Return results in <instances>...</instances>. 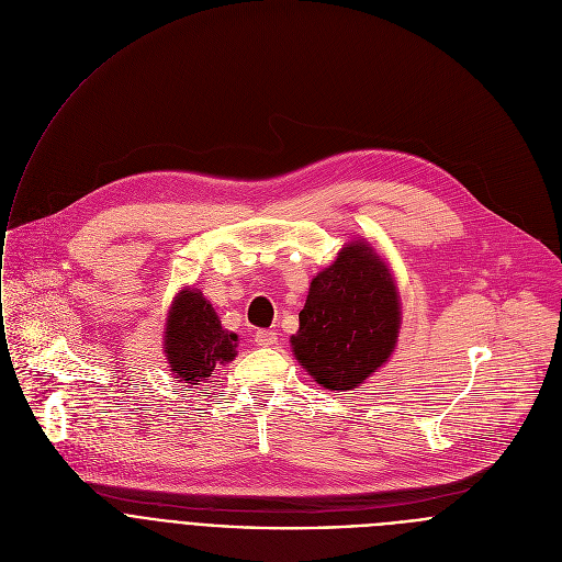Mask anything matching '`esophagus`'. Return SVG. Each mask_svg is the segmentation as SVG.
<instances>
[{"mask_svg":"<svg viewBox=\"0 0 562 562\" xmlns=\"http://www.w3.org/2000/svg\"><path fill=\"white\" fill-rule=\"evenodd\" d=\"M254 340L258 347H273L278 342V334L271 329H260V331H256Z\"/></svg>","mask_w":562,"mask_h":562,"instance_id":"34e87169","label":"esophagus"}]
</instances>
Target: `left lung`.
<instances>
[{"label": "left lung", "instance_id": "left-lung-1", "mask_svg": "<svg viewBox=\"0 0 562 562\" xmlns=\"http://www.w3.org/2000/svg\"><path fill=\"white\" fill-rule=\"evenodd\" d=\"M397 329V289L386 265L369 245L351 243L313 278L291 345L317 384L347 391L386 362Z\"/></svg>", "mask_w": 562, "mask_h": 562}]
</instances>
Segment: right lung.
<instances>
[{"label":"right lung","mask_w":562,"mask_h":562,"mask_svg":"<svg viewBox=\"0 0 562 562\" xmlns=\"http://www.w3.org/2000/svg\"><path fill=\"white\" fill-rule=\"evenodd\" d=\"M237 336L222 329L220 317L200 291H182L169 313L165 353L171 371L189 384L206 382L217 364L235 358Z\"/></svg>","instance_id":"right-lung-1"}]
</instances>
